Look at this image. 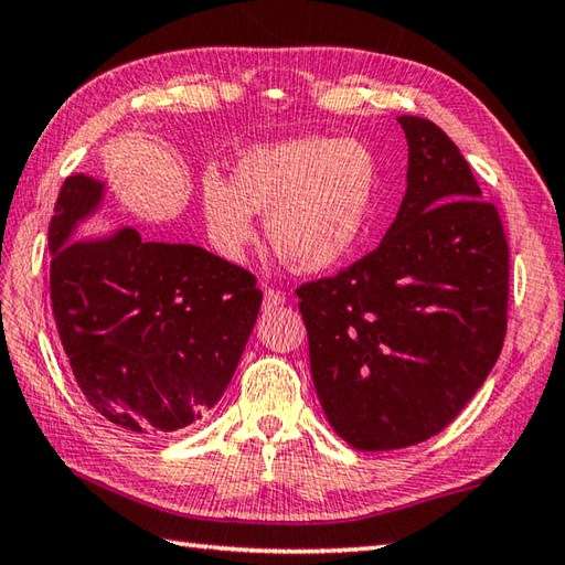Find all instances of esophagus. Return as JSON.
<instances>
[{
    "label": "esophagus",
    "mask_w": 565,
    "mask_h": 565,
    "mask_svg": "<svg viewBox=\"0 0 565 565\" xmlns=\"http://www.w3.org/2000/svg\"><path fill=\"white\" fill-rule=\"evenodd\" d=\"M285 302V295L280 290H273V287H266L263 290V309L270 311V309H278Z\"/></svg>",
    "instance_id": "esophagus-1"
}]
</instances>
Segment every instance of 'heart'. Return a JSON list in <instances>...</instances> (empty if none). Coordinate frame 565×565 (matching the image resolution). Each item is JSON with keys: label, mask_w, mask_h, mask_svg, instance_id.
<instances>
[{"label": "heart", "mask_w": 565, "mask_h": 565, "mask_svg": "<svg viewBox=\"0 0 565 565\" xmlns=\"http://www.w3.org/2000/svg\"><path fill=\"white\" fill-rule=\"evenodd\" d=\"M380 193V161L365 142L297 137L248 149L230 183L210 179L203 217L224 258H242L266 215L268 242L287 268H335L365 242Z\"/></svg>", "instance_id": "b5f03b06"}]
</instances>
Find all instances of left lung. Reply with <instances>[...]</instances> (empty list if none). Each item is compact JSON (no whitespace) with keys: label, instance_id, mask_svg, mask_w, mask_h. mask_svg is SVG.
<instances>
[{"label":"left lung","instance_id":"8db88e82","mask_svg":"<svg viewBox=\"0 0 565 565\" xmlns=\"http://www.w3.org/2000/svg\"><path fill=\"white\" fill-rule=\"evenodd\" d=\"M398 122L406 195L382 244L297 287L321 408L362 452L445 430L493 370L508 329L510 250L495 205L435 122Z\"/></svg>","mask_w":565,"mask_h":565}]
</instances>
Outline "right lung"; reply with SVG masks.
I'll return each mask as SVG.
<instances>
[{"mask_svg": "<svg viewBox=\"0 0 565 565\" xmlns=\"http://www.w3.org/2000/svg\"><path fill=\"white\" fill-rule=\"evenodd\" d=\"M104 198L74 173L50 220V302L74 380L116 428L159 437L222 398L260 309L248 270L193 244L145 242L122 227L70 242Z\"/></svg>", "mask_w": 565, "mask_h": 565, "instance_id": "1", "label": "right lung"}]
</instances>
